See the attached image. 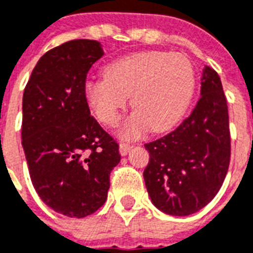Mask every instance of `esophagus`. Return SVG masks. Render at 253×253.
I'll return each instance as SVG.
<instances>
[{"mask_svg": "<svg viewBox=\"0 0 253 253\" xmlns=\"http://www.w3.org/2000/svg\"><path fill=\"white\" fill-rule=\"evenodd\" d=\"M131 144L128 143H121L119 144V152H121V155H127L128 154V151L131 150Z\"/></svg>", "mask_w": 253, "mask_h": 253, "instance_id": "1", "label": "esophagus"}]
</instances>
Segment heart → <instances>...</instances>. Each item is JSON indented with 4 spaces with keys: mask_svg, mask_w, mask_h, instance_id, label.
<instances>
[{
    "mask_svg": "<svg viewBox=\"0 0 253 253\" xmlns=\"http://www.w3.org/2000/svg\"><path fill=\"white\" fill-rule=\"evenodd\" d=\"M195 91V71L182 54L143 51L125 55L105 67V77L86 82L84 94L95 118L115 126L128 105L136 109L121 134L135 138L151 127L162 132L182 118Z\"/></svg>",
    "mask_w": 253,
    "mask_h": 253,
    "instance_id": "obj_1",
    "label": "heart"
}]
</instances>
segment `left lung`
I'll return each mask as SVG.
<instances>
[{
	"label": "left lung",
	"instance_id": "left-lung-1",
	"mask_svg": "<svg viewBox=\"0 0 253 253\" xmlns=\"http://www.w3.org/2000/svg\"><path fill=\"white\" fill-rule=\"evenodd\" d=\"M144 147L150 154L144 183L161 211L187 216L215 198L231 158L228 107L216 71L204 67L200 99L190 117Z\"/></svg>",
	"mask_w": 253,
	"mask_h": 253
}]
</instances>
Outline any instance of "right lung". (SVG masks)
Here are the masks:
<instances>
[{
    "mask_svg": "<svg viewBox=\"0 0 253 253\" xmlns=\"http://www.w3.org/2000/svg\"><path fill=\"white\" fill-rule=\"evenodd\" d=\"M103 55L101 43L73 40L40 58L22 98V147L42 202L58 213L84 217L107 199L118 143L90 115L86 77Z\"/></svg>",
    "mask_w": 253,
    "mask_h": 253,
    "instance_id": "right-lung-1",
    "label": "right lung"
}]
</instances>
